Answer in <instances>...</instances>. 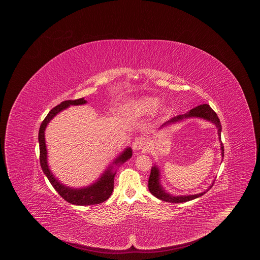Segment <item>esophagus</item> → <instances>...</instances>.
Segmentation results:
<instances>
[{
  "label": "esophagus",
  "instance_id": "obj_1",
  "mask_svg": "<svg viewBox=\"0 0 260 260\" xmlns=\"http://www.w3.org/2000/svg\"><path fill=\"white\" fill-rule=\"evenodd\" d=\"M145 145H146V139L143 136H137L133 142V148L136 151L144 148Z\"/></svg>",
  "mask_w": 260,
  "mask_h": 260
}]
</instances>
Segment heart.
Listing matches in <instances>:
<instances>
[{
  "mask_svg": "<svg viewBox=\"0 0 260 260\" xmlns=\"http://www.w3.org/2000/svg\"><path fill=\"white\" fill-rule=\"evenodd\" d=\"M159 105H160L159 99L146 96V98L139 99L135 104V108L138 113L146 114V113L155 111L159 107Z\"/></svg>",
  "mask_w": 260,
  "mask_h": 260,
  "instance_id": "b5f03b06",
  "label": "heart"
}]
</instances>
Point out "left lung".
Masks as SVG:
<instances>
[{"mask_svg":"<svg viewBox=\"0 0 260 260\" xmlns=\"http://www.w3.org/2000/svg\"><path fill=\"white\" fill-rule=\"evenodd\" d=\"M190 117H200V118H204L206 120H209L210 122H212L213 124H215V125L217 126V129H218V136H219V140H221V124H220V121L218 119V116L215 112L213 111L211 108H210L209 104H202L200 106H197L195 108H193L192 110H190L189 113L184 114V115H179V116H176V117H173L172 120H170L169 122L165 123V124H171V123H175L177 121H180L184 118H190ZM164 124V125H165ZM221 150H222V157H224V146H223V143L221 142ZM212 187V185L210 186V188L203 192V193H200L197 195H190V196H179V197H173L170 194H167L162 189H161V185L159 183V170L157 168H152L151 169V173H150V176H149L148 180V189L149 191L151 192L152 195H154L155 197H157L158 199H160L161 201H165V202H169V203H184V202H188V201H191V200H194V199L198 198L203 196L204 194H206L210 188Z\"/></svg>","mask_w":260,"mask_h":260,"instance_id":"left-lung-1","label":"left lung"}]
</instances>
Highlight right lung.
<instances>
[{"label":"right lung","mask_w":260,"mask_h":260,"mask_svg":"<svg viewBox=\"0 0 260 260\" xmlns=\"http://www.w3.org/2000/svg\"><path fill=\"white\" fill-rule=\"evenodd\" d=\"M87 101L84 99L65 100L59 105L55 106L50 110V113L42 122L39 129V144H40V164L44 173L49 178L51 185L57 191V193L66 202L78 205V206H88V205H98L105 202L112 195L114 189V177L115 173H111V170H108L103 174V176L93 185L87 187L85 189L75 190L60 184L50 173L48 164H47V149L45 143V129L50 120L59 112L67 108L69 105H80L85 104ZM132 149L127 148L124 153L115 161V162H124L132 157ZM111 168V167H110Z\"/></svg>","instance_id":"obj_1"}]
</instances>
